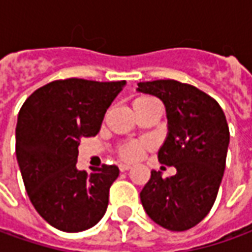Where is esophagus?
<instances>
[{
	"instance_id": "esophagus-1",
	"label": "esophagus",
	"mask_w": 252,
	"mask_h": 252,
	"mask_svg": "<svg viewBox=\"0 0 252 252\" xmlns=\"http://www.w3.org/2000/svg\"><path fill=\"white\" fill-rule=\"evenodd\" d=\"M119 168L121 172H124V171H128V169H131V165L129 164H120Z\"/></svg>"
}]
</instances>
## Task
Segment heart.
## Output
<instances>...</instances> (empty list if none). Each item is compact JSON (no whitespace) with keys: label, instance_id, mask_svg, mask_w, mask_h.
<instances>
[{"label":"heart","instance_id":"1","mask_svg":"<svg viewBox=\"0 0 252 252\" xmlns=\"http://www.w3.org/2000/svg\"><path fill=\"white\" fill-rule=\"evenodd\" d=\"M152 100H155V99L150 96L136 97L133 100V107L142 106V104L152 102ZM149 148H150V145L146 140H129V142H126L120 146L119 150H117V155L124 161H136Z\"/></svg>","mask_w":252,"mask_h":252}]
</instances>
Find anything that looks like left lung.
Listing matches in <instances>:
<instances>
[{"instance_id": "left-lung-1", "label": "left lung", "mask_w": 252, "mask_h": 252, "mask_svg": "<svg viewBox=\"0 0 252 252\" xmlns=\"http://www.w3.org/2000/svg\"><path fill=\"white\" fill-rule=\"evenodd\" d=\"M138 91L160 97L167 109L168 136L158 161L176 168L171 178L152 171L140 191L145 211L172 232L196 226L211 211L226 164L229 126L220 103L190 84L156 80Z\"/></svg>"}]
</instances>
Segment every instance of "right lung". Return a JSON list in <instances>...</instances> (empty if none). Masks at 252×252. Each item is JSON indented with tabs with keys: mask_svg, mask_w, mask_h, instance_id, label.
I'll return each instance as SVG.
<instances>
[{
	"mask_svg": "<svg viewBox=\"0 0 252 252\" xmlns=\"http://www.w3.org/2000/svg\"><path fill=\"white\" fill-rule=\"evenodd\" d=\"M126 81L56 80L26 99L16 124V158L34 208L51 226L76 233L106 212L116 165L77 169L78 145L95 136Z\"/></svg>",
	"mask_w": 252,
	"mask_h": 252,
	"instance_id": "right-lung-1",
	"label": "right lung"
}]
</instances>
